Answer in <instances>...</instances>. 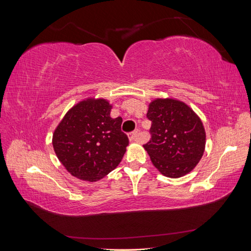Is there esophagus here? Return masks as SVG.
<instances>
[{
	"label": "esophagus",
	"instance_id": "obj_1",
	"mask_svg": "<svg viewBox=\"0 0 251 251\" xmlns=\"http://www.w3.org/2000/svg\"><path fill=\"white\" fill-rule=\"evenodd\" d=\"M138 138V132L137 131H134L132 133L128 134V139H130V141H136Z\"/></svg>",
	"mask_w": 251,
	"mask_h": 251
}]
</instances>
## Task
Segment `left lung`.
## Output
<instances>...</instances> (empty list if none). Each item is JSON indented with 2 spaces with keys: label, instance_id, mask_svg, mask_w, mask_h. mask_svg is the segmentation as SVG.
Returning a JSON list of instances; mask_svg holds the SVG:
<instances>
[{
  "label": "left lung",
  "instance_id": "8db88e82",
  "mask_svg": "<svg viewBox=\"0 0 251 251\" xmlns=\"http://www.w3.org/2000/svg\"><path fill=\"white\" fill-rule=\"evenodd\" d=\"M151 121V139L144 149L162 175L179 178L198 164L205 148V131L200 118L183 102L156 100L147 114Z\"/></svg>",
  "mask_w": 251,
  "mask_h": 251
}]
</instances>
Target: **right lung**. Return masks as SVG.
Here are the masks:
<instances>
[{
    "label": "right lung",
    "instance_id": "obj_1",
    "mask_svg": "<svg viewBox=\"0 0 251 251\" xmlns=\"http://www.w3.org/2000/svg\"><path fill=\"white\" fill-rule=\"evenodd\" d=\"M104 100L81 101L68 112L53 134V149L66 170L79 179L100 180L120 163L128 144L123 118L110 116Z\"/></svg>",
    "mask_w": 251,
    "mask_h": 251
}]
</instances>
